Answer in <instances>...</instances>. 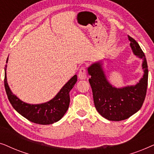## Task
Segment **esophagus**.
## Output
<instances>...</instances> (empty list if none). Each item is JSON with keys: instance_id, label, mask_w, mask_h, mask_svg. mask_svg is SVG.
I'll return each mask as SVG.
<instances>
[{"instance_id": "obj_1", "label": "esophagus", "mask_w": 154, "mask_h": 154, "mask_svg": "<svg viewBox=\"0 0 154 154\" xmlns=\"http://www.w3.org/2000/svg\"><path fill=\"white\" fill-rule=\"evenodd\" d=\"M79 79L81 80L86 79V78H87V75H86V71H85V67H82V68L80 69L79 73Z\"/></svg>"}]
</instances>
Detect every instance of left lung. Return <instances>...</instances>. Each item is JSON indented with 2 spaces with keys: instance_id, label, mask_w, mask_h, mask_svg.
<instances>
[{
  "instance_id": "8db88e82",
  "label": "left lung",
  "mask_w": 154,
  "mask_h": 154,
  "mask_svg": "<svg viewBox=\"0 0 154 154\" xmlns=\"http://www.w3.org/2000/svg\"><path fill=\"white\" fill-rule=\"evenodd\" d=\"M128 40L133 54L142 60L144 74L135 85L122 88L111 85L103 68L102 60L88 67L94 106L99 113L109 121H120L132 116L141 109L146 97L149 74L146 57L135 40L129 35Z\"/></svg>"
}]
</instances>
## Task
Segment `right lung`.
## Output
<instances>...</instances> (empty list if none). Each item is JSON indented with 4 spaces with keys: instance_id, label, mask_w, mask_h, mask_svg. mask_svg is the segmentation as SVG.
Listing matches in <instances>:
<instances>
[{
    "instance_id": "obj_1",
    "label": "right lung",
    "mask_w": 154,
    "mask_h": 154,
    "mask_svg": "<svg viewBox=\"0 0 154 154\" xmlns=\"http://www.w3.org/2000/svg\"><path fill=\"white\" fill-rule=\"evenodd\" d=\"M8 62V57L6 63ZM7 64L5 67V79L4 85L6 94L10 104L17 112L31 122L41 124L50 125L62 119L68 110L70 103L69 92L73 88L77 81V75H74L63 87L60 92L52 100L42 104H32L23 102L15 94L12 93L8 85L7 81Z\"/></svg>"
}]
</instances>
